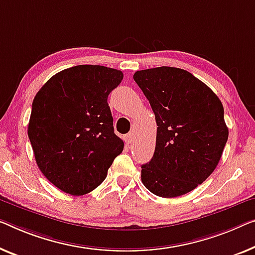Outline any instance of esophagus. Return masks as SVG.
I'll use <instances>...</instances> for the list:
<instances>
[{"mask_svg": "<svg viewBox=\"0 0 255 255\" xmlns=\"http://www.w3.org/2000/svg\"><path fill=\"white\" fill-rule=\"evenodd\" d=\"M132 139H134V132H129V134H127L126 136H125V140H126V143L129 144L132 142Z\"/></svg>", "mask_w": 255, "mask_h": 255, "instance_id": "obj_1", "label": "esophagus"}]
</instances>
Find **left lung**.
Returning <instances> with one entry per match:
<instances>
[{
  "label": "left lung",
  "mask_w": 255,
  "mask_h": 255,
  "mask_svg": "<svg viewBox=\"0 0 255 255\" xmlns=\"http://www.w3.org/2000/svg\"><path fill=\"white\" fill-rule=\"evenodd\" d=\"M134 80L157 123L153 157L142 182L164 198L185 195L214 172L228 135L225 111L213 90L188 71L161 66L137 71Z\"/></svg>",
  "instance_id": "1"
}]
</instances>
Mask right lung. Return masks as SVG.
<instances>
[{"label": "right lung", "mask_w": 255, "mask_h": 255, "mask_svg": "<svg viewBox=\"0 0 255 255\" xmlns=\"http://www.w3.org/2000/svg\"><path fill=\"white\" fill-rule=\"evenodd\" d=\"M121 71L78 65L60 71L34 97L28 138L43 175L73 196L96 189L124 150L108 104Z\"/></svg>", "instance_id": "obj_1"}]
</instances>
